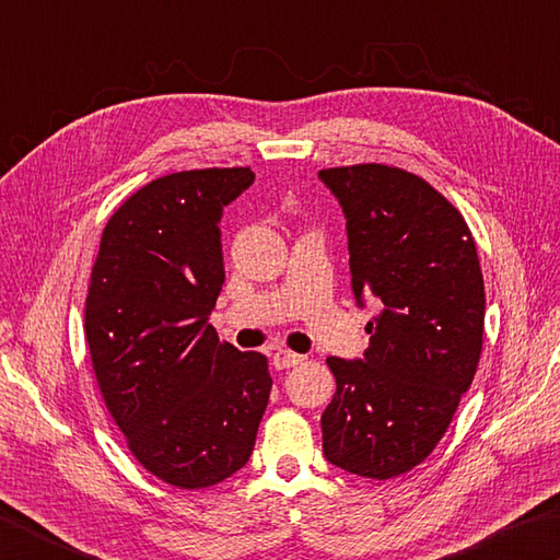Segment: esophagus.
I'll return each mask as SVG.
<instances>
[{
    "mask_svg": "<svg viewBox=\"0 0 560 560\" xmlns=\"http://www.w3.org/2000/svg\"><path fill=\"white\" fill-rule=\"evenodd\" d=\"M271 361H273V366H277V369H291V366H299L303 357L295 354V352H289V349H277V352H273V357H271Z\"/></svg>",
    "mask_w": 560,
    "mask_h": 560,
    "instance_id": "obj_1",
    "label": "esophagus"
}]
</instances>
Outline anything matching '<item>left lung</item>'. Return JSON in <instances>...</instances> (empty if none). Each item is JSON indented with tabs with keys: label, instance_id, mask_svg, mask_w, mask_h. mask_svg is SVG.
Segmentation results:
<instances>
[{
	"label": "left lung",
	"instance_id": "obj_1",
	"mask_svg": "<svg viewBox=\"0 0 560 560\" xmlns=\"http://www.w3.org/2000/svg\"><path fill=\"white\" fill-rule=\"evenodd\" d=\"M347 215L352 289L381 311L364 361L330 357L327 462L361 478L408 474L434 452L483 352L486 287L458 208L418 174L349 164L317 174Z\"/></svg>",
	"mask_w": 560,
	"mask_h": 560
}]
</instances>
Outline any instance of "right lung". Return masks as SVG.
<instances>
[{
	"label": "right lung",
	"instance_id": "right-lung-1",
	"mask_svg": "<svg viewBox=\"0 0 560 560\" xmlns=\"http://www.w3.org/2000/svg\"><path fill=\"white\" fill-rule=\"evenodd\" d=\"M249 167L164 174L120 203L102 233L84 305L92 369L136 462L179 490L247 464L271 376L206 323L225 281L223 206Z\"/></svg>",
	"mask_w": 560,
	"mask_h": 560
}]
</instances>
